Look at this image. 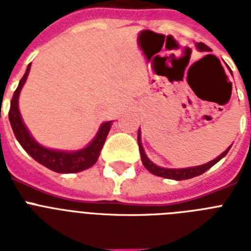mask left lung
I'll return each mask as SVG.
<instances>
[{
  "label": "left lung",
  "instance_id": "8db88e82",
  "mask_svg": "<svg viewBox=\"0 0 251 251\" xmlns=\"http://www.w3.org/2000/svg\"><path fill=\"white\" fill-rule=\"evenodd\" d=\"M197 49H198L199 52H211V49L207 47L206 44H203V43H197L195 44ZM207 56H210V54H207ZM232 73V72H230ZM138 146H139V152H141V159L143 165L146 167V169L149 172H151L152 175L159 176V177H164V178H169V179H176V181H182V179H189L193 178V177H197V176L203 175L204 172L208 171L211 167H214L218 161H220L223 157L226 156L228 151L230 150L232 146H229L228 149L224 151L223 153H220L216 159L214 160L208 161L206 164L202 165H197V167H189V168H178V169H173V168H163L159 167V165L153 164L152 161L150 160L147 155H146L145 150H143V146H142V139H141V129L138 130Z\"/></svg>",
  "mask_w": 251,
  "mask_h": 251
}]
</instances>
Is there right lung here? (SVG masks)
I'll return each mask as SVG.
<instances>
[{
	"mask_svg": "<svg viewBox=\"0 0 251 251\" xmlns=\"http://www.w3.org/2000/svg\"><path fill=\"white\" fill-rule=\"evenodd\" d=\"M29 69H31V64L27 66L25 75L18 84V88L14 92L11 102H10L9 121L14 135L29 156L33 157L37 163H40L41 165H44L50 171L57 172V173H76V172L86 171L98 161L100 151L105 143L106 135L109 133L110 126H112V121L101 124L94 139L82 150L62 151V150L47 149L44 146H41L39 142L35 141V138L31 135L29 130L25 125V122L22 120L21 112H19V106H18L19 94L27 80Z\"/></svg>",
	"mask_w": 251,
	"mask_h": 251,
	"instance_id": "1",
	"label": "right lung"
}]
</instances>
